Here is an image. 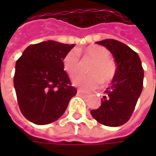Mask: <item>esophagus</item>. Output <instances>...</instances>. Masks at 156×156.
Segmentation results:
<instances>
[{
    "label": "esophagus",
    "mask_w": 156,
    "mask_h": 156,
    "mask_svg": "<svg viewBox=\"0 0 156 156\" xmlns=\"http://www.w3.org/2000/svg\"><path fill=\"white\" fill-rule=\"evenodd\" d=\"M77 95L78 96H86L87 94L85 93H83V92H81V91H80V90H78L77 91Z\"/></svg>",
    "instance_id": "esophagus-1"
}]
</instances>
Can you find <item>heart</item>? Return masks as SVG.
<instances>
[{
	"label": "heart",
	"instance_id": "heart-1",
	"mask_svg": "<svg viewBox=\"0 0 156 156\" xmlns=\"http://www.w3.org/2000/svg\"><path fill=\"white\" fill-rule=\"evenodd\" d=\"M84 60L92 61L88 67L87 75H79L73 80V84L82 91L89 92L98 88L102 83L108 84L114 80L116 73V66L109 58V51L101 46L92 45L87 47L84 51ZM63 69L73 77L81 70V61L76 50H70L63 57Z\"/></svg>",
	"mask_w": 156,
	"mask_h": 156
}]
</instances>
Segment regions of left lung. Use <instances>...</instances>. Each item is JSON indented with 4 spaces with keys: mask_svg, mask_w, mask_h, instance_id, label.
Here are the masks:
<instances>
[{
    "mask_svg": "<svg viewBox=\"0 0 156 156\" xmlns=\"http://www.w3.org/2000/svg\"><path fill=\"white\" fill-rule=\"evenodd\" d=\"M96 43L110 51L117 67L112 85L105 90L99 108L90 113L105 126H122L132 115L142 91L144 72L141 59L129 46L116 40L108 39Z\"/></svg>",
    "mask_w": 156,
    "mask_h": 156,
    "instance_id": "obj_1",
    "label": "left lung"
}]
</instances>
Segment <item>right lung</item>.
Instances as JSON below:
<instances>
[{"label": "right lung", "instance_id": "obj_1", "mask_svg": "<svg viewBox=\"0 0 156 156\" xmlns=\"http://www.w3.org/2000/svg\"><path fill=\"white\" fill-rule=\"evenodd\" d=\"M75 47L47 41L27 47L15 63L14 86L22 115L46 125L58 120L77 90L64 71L62 59Z\"/></svg>", "mask_w": 156, "mask_h": 156}]
</instances>
